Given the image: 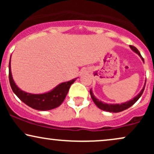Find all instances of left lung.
<instances>
[{
	"label": "left lung",
	"instance_id": "obj_1",
	"mask_svg": "<svg viewBox=\"0 0 154 154\" xmlns=\"http://www.w3.org/2000/svg\"><path fill=\"white\" fill-rule=\"evenodd\" d=\"M130 48H131L132 50L134 51V52H135L136 54H138L139 56H140V58L142 59L143 61H144L143 58L142 57V56L140 55V53L139 52V51L137 50V49L136 48L135 46H133V45H130ZM145 86H146V85H144V87L142 89V91L140 92L139 94L137 95L135 98H134L133 99L130 100V101L125 102V103H121V104H107V103H103V102L100 101V100L97 99V98H95V97L94 96V95H93V93H92L91 90L90 91V93H91V96L92 99H93V102H94L95 105L99 108V109H100L101 110H103V111H109V112L116 113V112H120V111H122L124 110H125V109H128V108H130V106H132L133 105V104L135 103L140 98V96L142 95L143 93V91H144Z\"/></svg>",
	"mask_w": 154,
	"mask_h": 154
}]
</instances>
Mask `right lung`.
Masks as SVG:
<instances>
[{"mask_svg": "<svg viewBox=\"0 0 154 154\" xmlns=\"http://www.w3.org/2000/svg\"><path fill=\"white\" fill-rule=\"evenodd\" d=\"M8 78H9L10 85L12 91L19 99L29 107L40 111L51 110L59 106L66 98L71 85L76 79H74L69 82L61 83L48 93H43V94H31L22 91L16 85L11 72L10 62Z\"/></svg>", "mask_w": 154, "mask_h": 154, "instance_id": "obj_1", "label": "right lung"}]
</instances>
